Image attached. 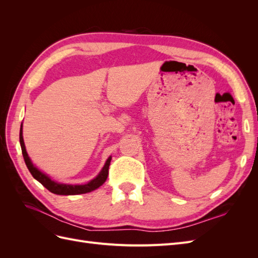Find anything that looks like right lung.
<instances>
[{"label": "right lung", "instance_id": "add662e5", "mask_svg": "<svg viewBox=\"0 0 258 258\" xmlns=\"http://www.w3.org/2000/svg\"><path fill=\"white\" fill-rule=\"evenodd\" d=\"M19 140H20V145H21V151L23 155V159H25L26 165L29 169V171L32 174V176L37 179L44 187H46L50 192L56 194V195H80V194H86V192H90L92 190L97 189L98 187L102 185L107 178L108 175V167H110L111 159L112 157L108 158L105 162V165L103 169L101 170V172L99 175L91 179V181L85 185H68V184H60L52 181L51 178H49L47 175L42 173L40 170H37L33 163L31 162L29 156L26 151V146L25 142H23V138H22V124H21V129H20V134H19Z\"/></svg>", "mask_w": 258, "mask_h": 258}]
</instances>
